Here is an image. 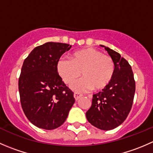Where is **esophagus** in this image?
I'll return each mask as SVG.
<instances>
[{
	"mask_svg": "<svg viewBox=\"0 0 153 153\" xmlns=\"http://www.w3.org/2000/svg\"><path fill=\"white\" fill-rule=\"evenodd\" d=\"M83 95H81V93H78V92H75L74 93V98H75V99L76 100V101H78V99H79L80 98H81Z\"/></svg>",
	"mask_w": 153,
	"mask_h": 153,
	"instance_id": "obj_1",
	"label": "esophagus"
}]
</instances>
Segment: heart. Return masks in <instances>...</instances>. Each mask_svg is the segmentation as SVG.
<instances>
[{
	"mask_svg": "<svg viewBox=\"0 0 153 153\" xmlns=\"http://www.w3.org/2000/svg\"><path fill=\"white\" fill-rule=\"evenodd\" d=\"M57 71L66 84L73 82L81 72L83 78L71 86L73 90L99 91L106 87L112 80L115 64L110 56L95 49L87 48L74 52L70 60L60 59Z\"/></svg>",
	"mask_w": 153,
	"mask_h": 153,
	"instance_id": "1",
	"label": "heart"
}]
</instances>
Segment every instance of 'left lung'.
Returning a JSON list of instances; mask_svg holds the SVG:
<instances>
[{
	"label": "left lung",
	"mask_w": 153,
	"mask_h": 153,
	"mask_svg": "<svg viewBox=\"0 0 153 153\" xmlns=\"http://www.w3.org/2000/svg\"><path fill=\"white\" fill-rule=\"evenodd\" d=\"M107 51L115 64L112 80L102 92L93 95L92 106L86 112V119L92 126L110 130L121 125L129 115L135 91L132 67L119 53L101 45Z\"/></svg>",
	"instance_id": "8db88e82"
}]
</instances>
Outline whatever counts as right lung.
I'll return each mask as SVG.
<instances>
[{"instance_id": "add662e5", "label": "right lung", "mask_w": 153, "mask_h": 153, "mask_svg": "<svg viewBox=\"0 0 153 153\" xmlns=\"http://www.w3.org/2000/svg\"><path fill=\"white\" fill-rule=\"evenodd\" d=\"M71 47L47 42L35 47L24 60L18 81L21 104L27 118L37 127H59L75 103L74 93L57 71L60 58Z\"/></svg>"}]
</instances>
